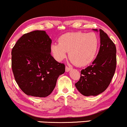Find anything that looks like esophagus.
Masks as SVG:
<instances>
[{"label":"esophagus","mask_w":127,"mask_h":127,"mask_svg":"<svg viewBox=\"0 0 127 127\" xmlns=\"http://www.w3.org/2000/svg\"><path fill=\"white\" fill-rule=\"evenodd\" d=\"M70 70H72V68L71 67H68V66H65V72H69Z\"/></svg>","instance_id":"obj_1"}]
</instances>
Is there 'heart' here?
<instances>
[{
  "label": "heart",
  "instance_id": "heart-1",
  "mask_svg": "<svg viewBox=\"0 0 127 127\" xmlns=\"http://www.w3.org/2000/svg\"><path fill=\"white\" fill-rule=\"evenodd\" d=\"M59 43L51 46V51L54 59L61 62L68 57L73 63L84 67L91 64L97 56L99 48V39L94 33L72 32L63 34L58 39Z\"/></svg>",
  "mask_w": 127,
  "mask_h": 127
}]
</instances>
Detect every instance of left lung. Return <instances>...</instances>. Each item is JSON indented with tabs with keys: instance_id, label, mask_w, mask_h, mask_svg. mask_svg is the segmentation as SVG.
<instances>
[{
	"instance_id": "obj_1",
	"label": "left lung",
	"mask_w": 127,
	"mask_h": 127,
	"mask_svg": "<svg viewBox=\"0 0 127 127\" xmlns=\"http://www.w3.org/2000/svg\"><path fill=\"white\" fill-rule=\"evenodd\" d=\"M94 30L97 32V29ZM100 47L91 65L81 71V77L75 86L82 95H97L109 87L116 66V49L107 34L100 29Z\"/></svg>"
}]
</instances>
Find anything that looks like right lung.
Returning <instances> with one entry per match:
<instances>
[{
    "mask_svg": "<svg viewBox=\"0 0 127 127\" xmlns=\"http://www.w3.org/2000/svg\"><path fill=\"white\" fill-rule=\"evenodd\" d=\"M52 40L43 30L26 33L13 47L12 69L16 82L28 95L48 96L54 89L65 65L51 54Z\"/></svg>",
    "mask_w": 127,
    "mask_h": 127,
    "instance_id": "add662e5",
    "label": "right lung"
}]
</instances>
